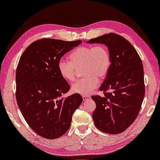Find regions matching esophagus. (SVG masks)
<instances>
[{"instance_id":"34e87169","label":"esophagus","mask_w":160,"mask_h":160,"mask_svg":"<svg viewBox=\"0 0 160 160\" xmlns=\"http://www.w3.org/2000/svg\"><path fill=\"white\" fill-rule=\"evenodd\" d=\"M90 96H82V100L83 101H85V100H88V99H90Z\"/></svg>"}]
</instances>
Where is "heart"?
<instances>
[{
	"label": "heart",
	"mask_w": 160,
	"mask_h": 160,
	"mask_svg": "<svg viewBox=\"0 0 160 160\" xmlns=\"http://www.w3.org/2000/svg\"><path fill=\"white\" fill-rule=\"evenodd\" d=\"M70 61L60 58L58 69L62 77L69 81H74L76 69L82 68L85 78L76 81L72 85L73 92L87 96L100 85V78L108 75L111 66V58L108 47L103 44L78 48L69 56Z\"/></svg>",
	"instance_id": "b5f03b06"
}]
</instances>
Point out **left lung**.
<instances>
[{
	"label": "left lung",
	"mask_w": 160,
	"mask_h": 160,
	"mask_svg": "<svg viewBox=\"0 0 160 160\" xmlns=\"http://www.w3.org/2000/svg\"><path fill=\"white\" fill-rule=\"evenodd\" d=\"M108 47L111 66L100 88L104 96H92L96 108L92 113L96 127L109 134H118L130 126L140 111L145 88L141 59L130 42L115 33L87 42Z\"/></svg>",
	"instance_id": "obj_1"
}]
</instances>
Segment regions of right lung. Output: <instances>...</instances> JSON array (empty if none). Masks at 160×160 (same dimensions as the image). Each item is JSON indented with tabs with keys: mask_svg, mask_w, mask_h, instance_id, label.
<instances>
[{
	"mask_svg": "<svg viewBox=\"0 0 160 160\" xmlns=\"http://www.w3.org/2000/svg\"><path fill=\"white\" fill-rule=\"evenodd\" d=\"M81 43L40 39L30 44L19 59L16 75L18 105L28 126L43 138L55 139L63 135L82 102L79 94L62 98L70 86L57 66L65 53Z\"/></svg>",
	"mask_w": 160,
	"mask_h": 160,
	"instance_id": "right-lung-1",
	"label": "right lung"
}]
</instances>
